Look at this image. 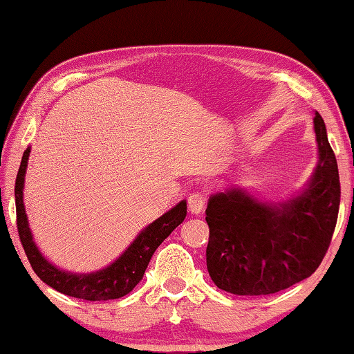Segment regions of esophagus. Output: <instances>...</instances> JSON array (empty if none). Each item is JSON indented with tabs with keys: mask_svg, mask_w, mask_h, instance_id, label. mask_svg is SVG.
<instances>
[{
	"mask_svg": "<svg viewBox=\"0 0 354 354\" xmlns=\"http://www.w3.org/2000/svg\"><path fill=\"white\" fill-rule=\"evenodd\" d=\"M187 201H189V209H190L192 214H200L203 209H205V205H206L205 195H203L200 190L192 192V194L189 195Z\"/></svg>",
	"mask_w": 354,
	"mask_h": 354,
	"instance_id": "obj_1",
	"label": "esophagus"
}]
</instances>
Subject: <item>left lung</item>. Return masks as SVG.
<instances>
[{
  "label": "left lung",
  "mask_w": 354,
  "mask_h": 354,
  "mask_svg": "<svg viewBox=\"0 0 354 354\" xmlns=\"http://www.w3.org/2000/svg\"><path fill=\"white\" fill-rule=\"evenodd\" d=\"M314 128L320 164L297 198L274 206L231 189L209 200L206 263L218 289L234 295H270L319 268L337 223L340 181L319 112Z\"/></svg>",
  "instance_id": "left-lung-1"
}]
</instances>
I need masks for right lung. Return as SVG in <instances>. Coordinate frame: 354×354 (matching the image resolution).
I'll list each match as a JSON object with an SVG mask.
<instances>
[{"label": "right lung", "mask_w": 354, "mask_h": 354, "mask_svg": "<svg viewBox=\"0 0 354 354\" xmlns=\"http://www.w3.org/2000/svg\"><path fill=\"white\" fill-rule=\"evenodd\" d=\"M31 149L23 153L21 164L15 179V209H17V230H19L20 242L25 248L28 261L31 263L35 274L57 292L64 295L87 299V301H106V299H115L124 297L143 278L149 259H151L156 248L162 243L171 231L179 226L187 214L185 201L165 212L151 225L147 226L136 241L129 245L128 250L111 263L107 268L95 272L91 274H75L62 272L51 266L40 251L35 247L31 231L28 226V218L23 206V184H25V173L28 165V158Z\"/></svg>", "instance_id": "right-lung-1"}]
</instances>
